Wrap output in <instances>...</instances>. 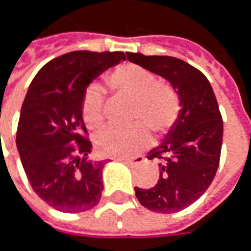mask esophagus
I'll return each instance as SVG.
<instances>
[{"label": "esophagus", "instance_id": "obj_1", "mask_svg": "<svg viewBox=\"0 0 251 251\" xmlns=\"http://www.w3.org/2000/svg\"><path fill=\"white\" fill-rule=\"evenodd\" d=\"M116 161H121V163H124V164H127V166H130V167H139V166H142L143 163H145V157H135V158H114Z\"/></svg>", "mask_w": 251, "mask_h": 251}]
</instances>
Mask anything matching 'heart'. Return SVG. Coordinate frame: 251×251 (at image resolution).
Segmentation results:
<instances>
[{"label": "heart", "instance_id": "obj_1", "mask_svg": "<svg viewBox=\"0 0 251 251\" xmlns=\"http://www.w3.org/2000/svg\"><path fill=\"white\" fill-rule=\"evenodd\" d=\"M106 82L115 94L133 101L132 122L142 124L130 129L108 127L101 132L95 147L101 156L115 158L132 157L150 143L149 130L157 137L164 136L177 124L181 114V100L169 82L137 64L126 63L106 75ZM81 115L90 129H100L104 124V93L100 85H91L82 98Z\"/></svg>", "mask_w": 251, "mask_h": 251}]
</instances>
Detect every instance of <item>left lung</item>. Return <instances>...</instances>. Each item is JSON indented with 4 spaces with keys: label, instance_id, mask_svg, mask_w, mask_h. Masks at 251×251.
Masks as SVG:
<instances>
[{
    "label": "left lung",
    "instance_id": "1",
    "mask_svg": "<svg viewBox=\"0 0 251 251\" xmlns=\"http://www.w3.org/2000/svg\"><path fill=\"white\" fill-rule=\"evenodd\" d=\"M127 59L169 80L181 100V114L164 140L149 151L158 160L160 177L153 188L135 187L149 211L178 212L197 201L219 167L224 121L208 78L187 61L170 56L126 53Z\"/></svg>",
    "mask_w": 251,
    "mask_h": 251
}]
</instances>
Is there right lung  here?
<instances>
[{
	"mask_svg": "<svg viewBox=\"0 0 251 251\" xmlns=\"http://www.w3.org/2000/svg\"><path fill=\"white\" fill-rule=\"evenodd\" d=\"M125 59L124 51H70L46 63L29 85L18 151L33 191L60 212H84L101 200L106 160H85L93 143L82 121V98L95 77Z\"/></svg>",
	"mask_w": 251,
	"mask_h": 251,
	"instance_id": "obj_1",
	"label": "right lung"
}]
</instances>
